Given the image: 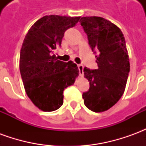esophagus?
I'll return each mask as SVG.
<instances>
[{"label":"esophagus","mask_w":146,"mask_h":146,"mask_svg":"<svg viewBox=\"0 0 146 146\" xmlns=\"http://www.w3.org/2000/svg\"><path fill=\"white\" fill-rule=\"evenodd\" d=\"M77 66H78V70H79L80 76H83V75H84V66H83V65H80V64Z\"/></svg>","instance_id":"34e87169"}]
</instances>
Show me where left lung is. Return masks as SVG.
Wrapping results in <instances>:
<instances>
[{"instance_id":"8db88e82","label":"left lung","mask_w":146,"mask_h":146,"mask_svg":"<svg viewBox=\"0 0 146 146\" xmlns=\"http://www.w3.org/2000/svg\"><path fill=\"white\" fill-rule=\"evenodd\" d=\"M80 22L92 51L97 53L98 66L93 70L84 67L90 88L82 96L89 110L101 113L116 104L125 90L130 72L125 39L119 27L104 18L87 16Z\"/></svg>"}]
</instances>
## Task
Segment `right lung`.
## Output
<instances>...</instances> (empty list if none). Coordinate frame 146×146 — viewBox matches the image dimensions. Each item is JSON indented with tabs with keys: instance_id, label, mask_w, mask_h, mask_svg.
<instances>
[{
	"instance_id": "1",
	"label": "right lung",
	"mask_w": 146,
	"mask_h": 146,
	"mask_svg": "<svg viewBox=\"0 0 146 146\" xmlns=\"http://www.w3.org/2000/svg\"><path fill=\"white\" fill-rule=\"evenodd\" d=\"M78 17L45 15L31 27L25 36L19 58V70L27 96L44 112L63 104V91L72 85L79 70L72 61L64 62L51 55L60 47L65 31L73 27Z\"/></svg>"
}]
</instances>
